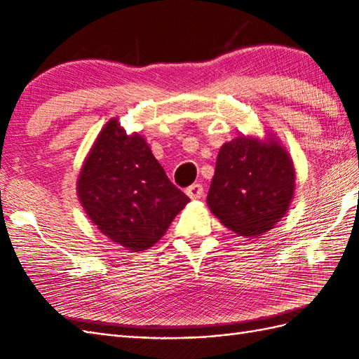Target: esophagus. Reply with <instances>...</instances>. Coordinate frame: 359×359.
I'll return each instance as SVG.
<instances>
[{
	"mask_svg": "<svg viewBox=\"0 0 359 359\" xmlns=\"http://www.w3.org/2000/svg\"><path fill=\"white\" fill-rule=\"evenodd\" d=\"M186 193L190 199H201L203 196L202 184H191L190 187H187Z\"/></svg>",
	"mask_w": 359,
	"mask_h": 359,
	"instance_id": "obj_1",
	"label": "esophagus"
}]
</instances>
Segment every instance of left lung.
<instances>
[{
	"label": "left lung",
	"instance_id": "8db88e82",
	"mask_svg": "<svg viewBox=\"0 0 359 359\" xmlns=\"http://www.w3.org/2000/svg\"><path fill=\"white\" fill-rule=\"evenodd\" d=\"M293 190L295 169L286 149L276 140L240 136L220 148L206 202L226 227L255 238L286 214Z\"/></svg>",
	"mask_w": 359,
	"mask_h": 359
}]
</instances>
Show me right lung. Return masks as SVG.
<instances>
[{
    "instance_id": "add662e5",
    "label": "right lung",
    "mask_w": 359,
    "mask_h": 359,
    "mask_svg": "<svg viewBox=\"0 0 359 359\" xmlns=\"http://www.w3.org/2000/svg\"><path fill=\"white\" fill-rule=\"evenodd\" d=\"M78 194L91 222L133 252L156 244L190 202L169 181L145 139L127 136L116 119L104 126L86 157Z\"/></svg>"
}]
</instances>
